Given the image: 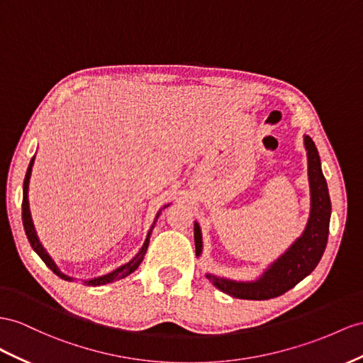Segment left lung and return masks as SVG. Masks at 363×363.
Returning <instances> with one entry per match:
<instances>
[{"instance_id":"left-lung-1","label":"left lung","mask_w":363,"mask_h":363,"mask_svg":"<svg viewBox=\"0 0 363 363\" xmlns=\"http://www.w3.org/2000/svg\"><path fill=\"white\" fill-rule=\"evenodd\" d=\"M303 145L310 182V216L305 230L255 281H233L207 273L208 281L222 293L247 301L272 299L299 284L319 264L328 240L331 201L322 173L319 152L308 135H303ZM194 247L199 257L202 255V231L198 220L194 222Z\"/></svg>"}]
</instances>
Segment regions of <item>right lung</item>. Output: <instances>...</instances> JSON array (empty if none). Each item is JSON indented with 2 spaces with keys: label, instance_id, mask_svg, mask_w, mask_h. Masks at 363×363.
<instances>
[{
  "label": "right lung",
  "instance_id": "right-lung-1",
  "mask_svg": "<svg viewBox=\"0 0 363 363\" xmlns=\"http://www.w3.org/2000/svg\"><path fill=\"white\" fill-rule=\"evenodd\" d=\"M33 164H35V156L30 160L29 169H27L26 178H24V184H23V224H24L26 235H27V239H29V242H30L32 248L35 250V253L43 259V262H44L45 265H48L55 274L60 276L61 279H64V281L72 282V281H75V279L67 276V274H64V273L60 270L57 262L53 261L52 256L48 253V250H45L44 245L41 244V240H40L38 235H36V228H35V224H33L32 213H30V203H29V184H30V176H32ZM169 206H170V203H165V206H164L160 211L156 213L155 220H153V224H152L150 230H148V233H147V238H145V240H144V244H143L141 250H139V252L135 255V257H132L128 262H125V264H123L121 267L115 268L113 272H110V273H107V274H102V276L93 277V279H84V281H82V282H84V285H89V286H99V285L111 284V282H115V281H119V279L127 277L128 274H132L135 270H138V267L141 265L143 259H144V256H145V253H147L148 244H150V236H152V231H153V228H155L156 220H157V218H160L161 211H162L164 208L169 207Z\"/></svg>",
  "mask_w": 363,
  "mask_h": 363
}]
</instances>
